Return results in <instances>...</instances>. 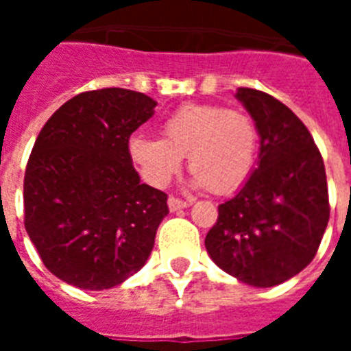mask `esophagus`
Here are the masks:
<instances>
[{
	"label": "esophagus",
	"instance_id": "esophagus-1",
	"mask_svg": "<svg viewBox=\"0 0 351 351\" xmlns=\"http://www.w3.org/2000/svg\"><path fill=\"white\" fill-rule=\"evenodd\" d=\"M167 206H169V211H180V209H186L191 206V202H187V200H180V198L169 197L167 200Z\"/></svg>",
	"mask_w": 351,
	"mask_h": 351
}]
</instances>
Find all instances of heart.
<instances>
[{
  "label": "heart",
  "instance_id": "1",
  "mask_svg": "<svg viewBox=\"0 0 351 351\" xmlns=\"http://www.w3.org/2000/svg\"><path fill=\"white\" fill-rule=\"evenodd\" d=\"M162 132L164 138L134 134L129 140L132 164L153 187L167 186L186 154L193 186L215 195L237 191L255 165L258 131L240 109L186 104L162 121Z\"/></svg>",
  "mask_w": 351,
  "mask_h": 351
}]
</instances>
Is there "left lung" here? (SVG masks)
<instances>
[{
    "label": "left lung",
    "mask_w": 351,
    "mask_h": 351,
    "mask_svg": "<svg viewBox=\"0 0 351 351\" xmlns=\"http://www.w3.org/2000/svg\"><path fill=\"white\" fill-rule=\"evenodd\" d=\"M234 96L256 123L258 162L240 191L219 206L206 250L240 282L271 288L317 255L330 220L326 171L310 131L282 101L247 87Z\"/></svg>",
    "instance_id": "left-lung-1"
}]
</instances>
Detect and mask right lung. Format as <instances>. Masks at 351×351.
Here are the masks:
<instances>
[{"label":"right lung","instance_id":"add662e5","mask_svg":"<svg viewBox=\"0 0 351 351\" xmlns=\"http://www.w3.org/2000/svg\"><path fill=\"white\" fill-rule=\"evenodd\" d=\"M156 101L129 89L65 101L36 138L25 169V230L60 280L109 289L140 271L169 213L167 195L142 184L129 138Z\"/></svg>","mask_w":351,"mask_h":351}]
</instances>
